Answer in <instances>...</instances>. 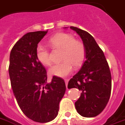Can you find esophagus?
Returning <instances> with one entry per match:
<instances>
[{
  "instance_id": "1",
  "label": "esophagus",
  "mask_w": 125,
  "mask_h": 125,
  "mask_svg": "<svg viewBox=\"0 0 125 125\" xmlns=\"http://www.w3.org/2000/svg\"><path fill=\"white\" fill-rule=\"evenodd\" d=\"M65 83H66V87H68V79H65Z\"/></svg>"
}]
</instances>
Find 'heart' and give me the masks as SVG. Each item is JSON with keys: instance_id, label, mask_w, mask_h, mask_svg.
Masks as SVG:
<instances>
[{"instance_id": "b5f03b06", "label": "heart", "mask_w": 125, "mask_h": 125, "mask_svg": "<svg viewBox=\"0 0 125 125\" xmlns=\"http://www.w3.org/2000/svg\"><path fill=\"white\" fill-rule=\"evenodd\" d=\"M49 45L54 48L62 49V60L63 62L55 64L48 70L51 76L66 77L72 73L74 67L81 66L85 59L86 51L84 44L80 41L75 40L72 35L59 33L52 36L48 40ZM38 62L44 66L51 64V58L47 47L39 44L35 51Z\"/></svg>"}]
</instances>
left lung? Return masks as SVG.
<instances>
[{"label":"left lung","mask_w":125,"mask_h":125,"mask_svg":"<svg viewBox=\"0 0 125 125\" xmlns=\"http://www.w3.org/2000/svg\"><path fill=\"white\" fill-rule=\"evenodd\" d=\"M70 28L81 38L86 55L79 71L69 81L68 87L81 91V96L75 102L77 112L86 118L94 117L102 112L109 100L112 76L109 65L103 52L90 34L77 27Z\"/></svg>","instance_id":"1"}]
</instances>
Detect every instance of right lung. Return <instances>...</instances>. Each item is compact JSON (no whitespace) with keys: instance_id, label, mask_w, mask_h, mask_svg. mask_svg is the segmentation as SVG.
Wrapping results in <instances>:
<instances>
[{"instance_id":"obj_1","label":"right lung","mask_w":125,"mask_h":125,"mask_svg":"<svg viewBox=\"0 0 125 125\" xmlns=\"http://www.w3.org/2000/svg\"><path fill=\"white\" fill-rule=\"evenodd\" d=\"M47 32L25 34L13 46L9 57V78L17 103L25 116L41 123L55 118L66 92L65 82L59 77L54 76L47 83L46 69L36 57V47Z\"/></svg>"}]
</instances>
